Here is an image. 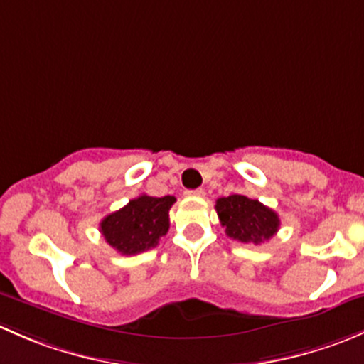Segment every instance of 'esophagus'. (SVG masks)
I'll return each instance as SVG.
<instances>
[{"label": "esophagus", "mask_w": 364, "mask_h": 364, "mask_svg": "<svg viewBox=\"0 0 364 364\" xmlns=\"http://www.w3.org/2000/svg\"><path fill=\"white\" fill-rule=\"evenodd\" d=\"M187 196H198V198H201V196H205V189H194V191H187Z\"/></svg>", "instance_id": "34e87169"}]
</instances>
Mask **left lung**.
I'll list each match as a JSON object with an SVG mask.
<instances>
[{"label": "left lung", "instance_id": "left-lung-1", "mask_svg": "<svg viewBox=\"0 0 364 364\" xmlns=\"http://www.w3.org/2000/svg\"><path fill=\"white\" fill-rule=\"evenodd\" d=\"M215 210L220 224L226 228L228 237L242 243L259 245L279 231V215L257 200H250L242 194L219 198L215 201Z\"/></svg>", "mask_w": 364, "mask_h": 364}]
</instances>
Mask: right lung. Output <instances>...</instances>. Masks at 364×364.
I'll use <instances>...</instances> for the list:
<instances>
[{"label":"right lung","instance_id":"add662e5","mask_svg":"<svg viewBox=\"0 0 364 364\" xmlns=\"http://www.w3.org/2000/svg\"><path fill=\"white\" fill-rule=\"evenodd\" d=\"M173 196L154 198L141 194L126 207L105 217L100 231L110 247L124 256L152 249L170 228V208Z\"/></svg>","mask_w":364,"mask_h":364}]
</instances>
